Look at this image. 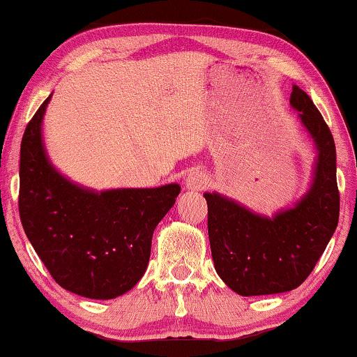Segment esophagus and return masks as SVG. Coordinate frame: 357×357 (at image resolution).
<instances>
[{
  "mask_svg": "<svg viewBox=\"0 0 357 357\" xmlns=\"http://www.w3.org/2000/svg\"><path fill=\"white\" fill-rule=\"evenodd\" d=\"M210 183L208 174L202 169H190V173L185 178V189L189 190H204Z\"/></svg>",
  "mask_w": 357,
  "mask_h": 357,
  "instance_id": "esophagus-1",
  "label": "esophagus"
}]
</instances>
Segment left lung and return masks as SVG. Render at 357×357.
Masks as SVG:
<instances>
[{
    "label": "left lung",
    "mask_w": 357,
    "mask_h": 357,
    "mask_svg": "<svg viewBox=\"0 0 357 357\" xmlns=\"http://www.w3.org/2000/svg\"><path fill=\"white\" fill-rule=\"evenodd\" d=\"M291 109L317 151L312 179L294 206L259 215L218 192H205L215 269L242 296L284 294L306 280L338 225L340 194L333 136L321 112L294 84Z\"/></svg>",
    "instance_id": "8db88e82"
}]
</instances>
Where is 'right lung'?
Masks as SVG:
<instances>
[{
	"label": "right lung",
	"instance_id": "1",
	"mask_svg": "<svg viewBox=\"0 0 357 357\" xmlns=\"http://www.w3.org/2000/svg\"><path fill=\"white\" fill-rule=\"evenodd\" d=\"M51 98L26 125L20 144V221L62 289L91 300H112L144 275L152 234L176 202L181 185L94 190L63 176L43 142Z\"/></svg>",
	"mask_w": 357,
	"mask_h": 357
}]
</instances>
